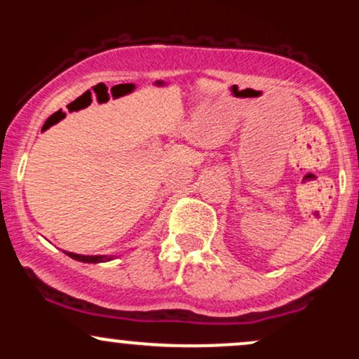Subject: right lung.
I'll list each match as a JSON object with an SVG mask.
<instances>
[{
  "mask_svg": "<svg viewBox=\"0 0 359 359\" xmlns=\"http://www.w3.org/2000/svg\"><path fill=\"white\" fill-rule=\"evenodd\" d=\"M67 257H71L72 259H77V262L82 263H102V262H109L114 257H106V255H77V253H71V251H64Z\"/></svg>",
  "mask_w": 359,
  "mask_h": 359,
  "instance_id": "obj_1",
  "label": "right lung"
}]
</instances>
